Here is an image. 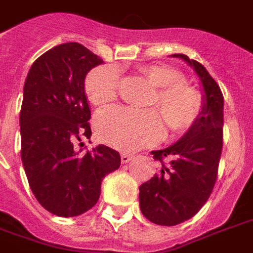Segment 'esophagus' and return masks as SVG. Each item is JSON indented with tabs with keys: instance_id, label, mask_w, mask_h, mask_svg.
Here are the masks:
<instances>
[{
	"instance_id": "34e87169",
	"label": "esophagus",
	"mask_w": 253,
	"mask_h": 253,
	"mask_svg": "<svg viewBox=\"0 0 253 253\" xmlns=\"http://www.w3.org/2000/svg\"><path fill=\"white\" fill-rule=\"evenodd\" d=\"M131 160H132V155L126 154V153H125V154H122V155H121L122 164H128V162H130V161H131Z\"/></svg>"
}]
</instances>
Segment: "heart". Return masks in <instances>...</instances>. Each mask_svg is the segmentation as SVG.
<instances>
[{
	"label": "heart",
	"instance_id": "heart-1",
	"mask_svg": "<svg viewBox=\"0 0 253 253\" xmlns=\"http://www.w3.org/2000/svg\"><path fill=\"white\" fill-rule=\"evenodd\" d=\"M147 79L158 87L151 106L157 110L130 107L104 108L95 118L100 139L115 149L134 151L153 145L164 132V121L173 131H182L194 123L201 112L200 93L182 84V75L166 64H151L142 68ZM119 72L112 65H102L89 72L85 79V93L93 104H106L117 98Z\"/></svg>",
	"mask_w": 253,
	"mask_h": 253
}]
</instances>
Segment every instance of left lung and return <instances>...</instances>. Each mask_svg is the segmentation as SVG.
I'll return each instance as SVG.
<instances>
[{
	"label": "left lung",
	"instance_id": "8db88e82",
	"mask_svg": "<svg viewBox=\"0 0 253 253\" xmlns=\"http://www.w3.org/2000/svg\"><path fill=\"white\" fill-rule=\"evenodd\" d=\"M186 61L201 80L203 110L179 141L162 150L151 151L161 170L139 186L143 216L157 225H177L204 207L212 193L222 150L224 96L205 67L186 55Z\"/></svg>",
	"mask_w": 253,
	"mask_h": 253
}]
</instances>
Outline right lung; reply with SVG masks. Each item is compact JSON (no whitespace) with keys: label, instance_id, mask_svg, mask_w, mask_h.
Here are the masks:
<instances>
[{"label":"right lung","instance_id":"add662e5","mask_svg":"<svg viewBox=\"0 0 253 253\" xmlns=\"http://www.w3.org/2000/svg\"><path fill=\"white\" fill-rule=\"evenodd\" d=\"M102 63L79 42H65L41 55L25 79L20 112L22 165L37 201L56 216L89 211L98 203L103 178L121 166L118 151L104 145L83 151L82 143L92 134L84 80Z\"/></svg>","mask_w":253,"mask_h":253}]
</instances>
